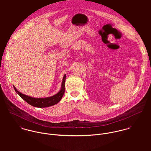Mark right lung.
<instances>
[{
	"label": "right lung",
	"instance_id": "right-lung-1",
	"mask_svg": "<svg viewBox=\"0 0 151 151\" xmlns=\"http://www.w3.org/2000/svg\"><path fill=\"white\" fill-rule=\"evenodd\" d=\"M65 75L64 76V77H63V80L62 84V89H60V91L55 95L52 96L51 97L46 98H32V97L27 96L19 92L17 90V89L15 88V86H13L15 89V91L19 95V96L22 98V99H23L28 104L37 108H47V107L55 105V104H57L62 98L65 93Z\"/></svg>",
	"mask_w": 151,
	"mask_h": 151
}]
</instances>
